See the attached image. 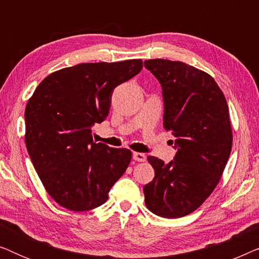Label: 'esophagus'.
Returning a JSON list of instances; mask_svg holds the SVG:
<instances>
[{"label": "esophagus", "mask_w": 259, "mask_h": 259, "mask_svg": "<svg viewBox=\"0 0 259 259\" xmlns=\"http://www.w3.org/2000/svg\"><path fill=\"white\" fill-rule=\"evenodd\" d=\"M133 159L136 161L143 162L146 160V155H145L144 153H140V152H133Z\"/></svg>", "instance_id": "1"}]
</instances>
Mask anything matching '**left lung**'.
<instances>
[{"mask_svg":"<svg viewBox=\"0 0 259 259\" xmlns=\"http://www.w3.org/2000/svg\"><path fill=\"white\" fill-rule=\"evenodd\" d=\"M164 98V127L176 137L175 160L147 157L154 178L144 187L154 214L180 218L196 211L213 192L232 148L229 106L213 77L180 61L146 60Z\"/></svg>","mask_w":259,"mask_h":259,"instance_id":"left-lung-1","label":"left lung"}]
</instances>
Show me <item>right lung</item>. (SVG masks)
<instances>
[{"label":"right lung","instance_id":"1","mask_svg":"<svg viewBox=\"0 0 259 259\" xmlns=\"http://www.w3.org/2000/svg\"><path fill=\"white\" fill-rule=\"evenodd\" d=\"M141 68L140 59L67 67L49 74L28 100V153L46 191L62 207L100 206L128 167L132 152L94 143L91 128L107 118L114 88Z\"/></svg>","mask_w":259,"mask_h":259}]
</instances>
